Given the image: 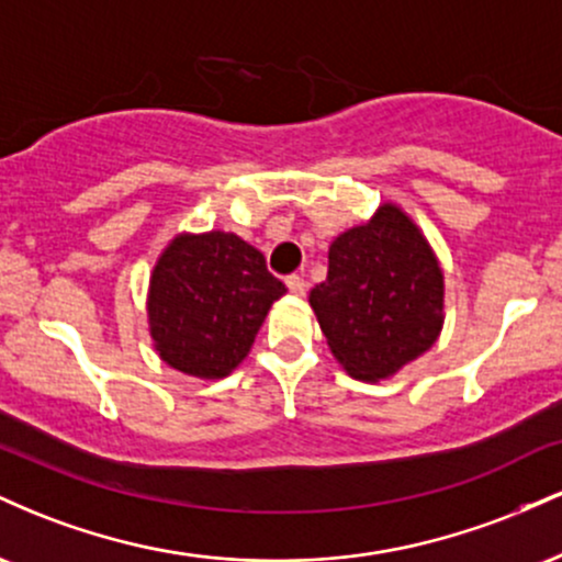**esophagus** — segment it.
I'll use <instances>...</instances> for the list:
<instances>
[{
	"instance_id": "esophagus-1",
	"label": "esophagus",
	"mask_w": 562,
	"mask_h": 562,
	"mask_svg": "<svg viewBox=\"0 0 562 562\" xmlns=\"http://www.w3.org/2000/svg\"><path fill=\"white\" fill-rule=\"evenodd\" d=\"M285 285H288V290L293 295H303L306 293V282H303V277H299V274H290L288 280H285Z\"/></svg>"
}]
</instances>
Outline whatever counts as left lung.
Here are the masks:
<instances>
[{
	"mask_svg": "<svg viewBox=\"0 0 562 562\" xmlns=\"http://www.w3.org/2000/svg\"><path fill=\"white\" fill-rule=\"evenodd\" d=\"M308 306L348 375L389 380L443 330L441 261L415 218L385 200L330 243L327 280L312 288Z\"/></svg>",
	"mask_w": 562,
	"mask_h": 562,
	"instance_id": "8db88e82",
	"label": "left lung"
}]
</instances>
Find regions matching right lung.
<instances>
[{"label":"right lung","mask_w":562,"mask_h":562,"mask_svg":"<svg viewBox=\"0 0 562 562\" xmlns=\"http://www.w3.org/2000/svg\"><path fill=\"white\" fill-rule=\"evenodd\" d=\"M285 293L261 250L235 232H179L160 250L147 285L153 348L190 378H227Z\"/></svg>","instance_id":"1"}]
</instances>
